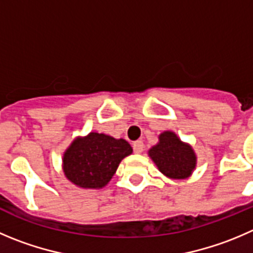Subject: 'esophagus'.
Segmentation results:
<instances>
[{"instance_id":"34e87169","label":"esophagus","mask_w":253,"mask_h":253,"mask_svg":"<svg viewBox=\"0 0 253 253\" xmlns=\"http://www.w3.org/2000/svg\"><path fill=\"white\" fill-rule=\"evenodd\" d=\"M133 150H134V153H136V154L143 153V150H144V143H143V141H141V140L134 141V143H133Z\"/></svg>"}]
</instances>
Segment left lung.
Listing matches in <instances>:
<instances>
[{
    "label": "left lung",
    "instance_id": "left-lung-1",
    "mask_svg": "<svg viewBox=\"0 0 253 253\" xmlns=\"http://www.w3.org/2000/svg\"><path fill=\"white\" fill-rule=\"evenodd\" d=\"M161 172L171 179L190 176L196 165V156L191 146L184 144L172 131H164L159 136V144L149 150Z\"/></svg>",
    "mask_w": 253,
    "mask_h": 253
}]
</instances>
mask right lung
Here are the masks:
<instances>
[{
  "mask_svg": "<svg viewBox=\"0 0 253 253\" xmlns=\"http://www.w3.org/2000/svg\"><path fill=\"white\" fill-rule=\"evenodd\" d=\"M133 149L124 139L90 133L77 138L63 156V171L69 181L84 189L105 186L117 171L120 161Z\"/></svg>",
  "mask_w": 253,
  "mask_h": 253,
  "instance_id": "add662e5",
  "label": "right lung"
}]
</instances>
